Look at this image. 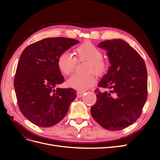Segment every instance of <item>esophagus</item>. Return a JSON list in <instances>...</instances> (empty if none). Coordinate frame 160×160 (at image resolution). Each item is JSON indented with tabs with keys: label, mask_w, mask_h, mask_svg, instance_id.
Wrapping results in <instances>:
<instances>
[{
	"label": "esophagus",
	"mask_w": 160,
	"mask_h": 160,
	"mask_svg": "<svg viewBox=\"0 0 160 160\" xmlns=\"http://www.w3.org/2000/svg\"><path fill=\"white\" fill-rule=\"evenodd\" d=\"M84 93H85L84 91H77V98H81V97H83Z\"/></svg>",
	"instance_id": "esophagus-1"
}]
</instances>
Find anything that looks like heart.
Masks as SVG:
<instances>
[{
	"label": "heart",
	"instance_id": "obj_1",
	"mask_svg": "<svg viewBox=\"0 0 160 160\" xmlns=\"http://www.w3.org/2000/svg\"><path fill=\"white\" fill-rule=\"evenodd\" d=\"M75 53L78 60L88 61L85 74H75L67 80L69 88L83 91L91 88L96 83L93 71L98 75L105 74L108 70L107 62L103 59V54L98 47L91 42H85L77 47ZM76 59L71 53L63 52L58 57L57 65L62 73L69 75L74 71Z\"/></svg>",
	"mask_w": 160,
	"mask_h": 160
}]
</instances>
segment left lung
Returning <instances> with one entry per match:
<instances>
[{
	"instance_id": "obj_1",
	"label": "left lung",
	"mask_w": 160,
	"mask_h": 160,
	"mask_svg": "<svg viewBox=\"0 0 160 160\" xmlns=\"http://www.w3.org/2000/svg\"><path fill=\"white\" fill-rule=\"evenodd\" d=\"M98 47L108 51L111 66L98 86L111 91H95L97 101L91 114L104 129L122 130L142 114L148 97L146 66L141 55L122 39L102 41Z\"/></svg>"
}]
</instances>
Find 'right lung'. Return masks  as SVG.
I'll return each instance as SVG.
<instances>
[{
    "label": "right lung",
    "mask_w": 160,
    "mask_h": 160,
    "mask_svg": "<svg viewBox=\"0 0 160 160\" xmlns=\"http://www.w3.org/2000/svg\"><path fill=\"white\" fill-rule=\"evenodd\" d=\"M79 41L47 38L26 47L19 59L14 87L19 109L32 123L49 128L60 122L77 98L72 88H56L64 81L57 65L62 52Z\"/></svg>",
    "instance_id": "1"
}]
</instances>
